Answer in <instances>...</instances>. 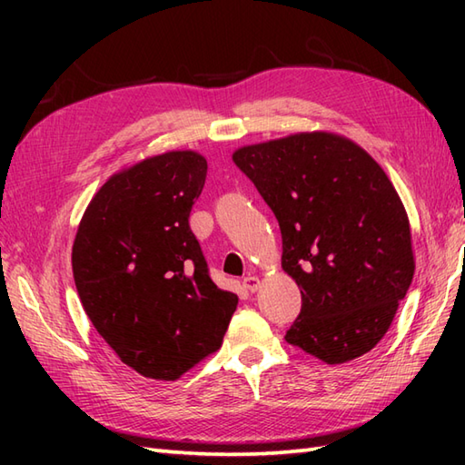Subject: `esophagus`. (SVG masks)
Instances as JSON below:
<instances>
[{
	"label": "esophagus",
	"instance_id": "obj_1",
	"mask_svg": "<svg viewBox=\"0 0 465 465\" xmlns=\"http://www.w3.org/2000/svg\"><path fill=\"white\" fill-rule=\"evenodd\" d=\"M243 288L248 290L250 293L258 292L260 290V278H255V275H248V278H243Z\"/></svg>",
	"mask_w": 465,
	"mask_h": 465
}]
</instances>
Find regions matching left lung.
Listing matches in <instances>:
<instances>
[{"instance_id":"left-lung-1","label":"left lung","mask_w":465,"mask_h":465,"mask_svg":"<svg viewBox=\"0 0 465 465\" xmlns=\"http://www.w3.org/2000/svg\"><path fill=\"white\" fill-rule=\"evenodd\" d=\"M233 163L278 217L282 268L302 290L285 333L325 363L375 348L413 278L408 213L373 157L313 132L242 147Z\"/></svg>"}]
</instances>
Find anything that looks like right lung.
Returning <instances> with one entry per match:
<instances>
[{
    "instance_id": "add662e5",
    "label": "right lung",
    "mask_w": 465,
    "mask_h": 465,
    "mask_svg": "<svg viewBox=\"0 0 465 465\" xmlns=\"http://www.w3.org/2000/svg\"><path fill=\"white\" fill-rule=\"evenodd\" d=\"M205 175L195 152L150 157L112 175L77 227L72 265L87 318L145 378L177 380L213 353L238 308L190 227Z\"/></svg>"
}]
</instances>
